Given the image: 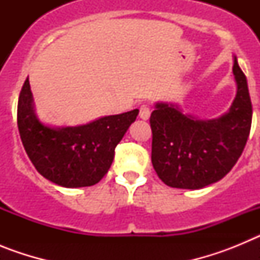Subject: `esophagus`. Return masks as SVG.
Here are the masks:
<instances>
[{
    "mask_svg": "<svg viewBox=\"0 0 260 260\" xmlns=\"http://www.w3.org/2000/svg\"><path fill=\"white\" fill-rule=\"evenodd\" d=\"M151 116V109L148 105H142L141 108H139V117H141L142 119H148Z\"/></svg>",
    "mask_w": 260,
    "mask_h": 260,
    "instance_id": "34e87169",
    "label": "esophagus"
}]
</instances>
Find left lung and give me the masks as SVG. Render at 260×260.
<instances>
[{"instance_id": "obj_1", "label": "left lung", "mask_w": 260, "mask_h": 260, "mask_svg": "<svg viewBox=\"0 0 260 260\" xmlns=\"http://www.w3.org/2000/svg\"><path fill=\"white\" fill-rule=\"evenodd\" d=\"M237 95L228 113L197 119L178 108L156 104L150 117L152 165L158 178L177 189H202L231 172L242 155L251 128L252 107L247 80L234 58Z\"/></svg>"}]
</instances>
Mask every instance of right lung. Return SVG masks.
<instances>
[{"instance_id":"right-lung-1","label":"right lung","mask_w":260,"mask_h":260,"mask_svg":"<svg viewBox=\"0 0 260 260\" xmlns=\"http://www.w3.org/2000/svg\"><path fill=\"white\" fill-rule=\"evenodd\" d=\"M134 109L75 127L53 128L38 119L28 78L18 100V128L36 171L63 187L92 186L109 171L114 148L137 118Z\"/></svg>"}]
</instances>
